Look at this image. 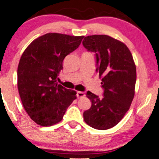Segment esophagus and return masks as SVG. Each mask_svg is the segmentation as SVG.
I'll use <instances>...</instances> for the list:
<instances>
[{"label": "esophagus", "instance_id": "esophagus-1", "mask_svg": "<svg viewBox=\"0 0 159 159\" xmlns=\"http://www.w3.org/2000/svg\"><path fill=\"white\" fill-rule=\"evenodd\" d=\"M84 95H85V94H84V92H82V91H78V92H77V98H78L84 97Z\"/></svg>", "mask_w": 159, "mask_h": 159}]
</instances>
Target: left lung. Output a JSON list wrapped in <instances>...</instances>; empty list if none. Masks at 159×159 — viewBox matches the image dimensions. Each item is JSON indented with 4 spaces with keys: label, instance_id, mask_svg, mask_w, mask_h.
<instances>
[{
    "label": "left lung",
    "instance_id": "8db88e82",
    "mask_svg": "<svg viewBox=\"0 0 159 159\" xmlns=\"http://www.w3.org/2000/svg\"><path fill=\"white\" fill-rule=\"evenodd\" d=\"M82 44L88 51L95 53L96 71L102 77L103 88L101 98L87 92L92 105L83 113L84 120L94 129H110L122 119L134 98L135 64L127 45L110 36L85 37Z\"/></svg>",
    "mask_w": 159,
    "mask_h": 159
}]
</instances>
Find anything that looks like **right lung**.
<instances>
[{
	"mask_svg": "<svg viewBox=\"0 0 159 159\" xmlns=\"http://www.w3.org/2000/svg\"><path fill=\"white\" fill-rule=\"evenodd\" d=\"M83 38L47 33L24 51L17 69V86L26 112L38 125L58 123L77 98L76 91L58 84L57 79L64 58L80 46Z\"/></svg>",
	"mask_w": 159,
	"mask_h": 159,
	"instance_id": "obj_1",
	"label": "right lung"
}]
</instances>
